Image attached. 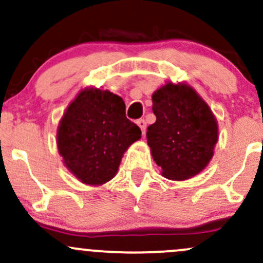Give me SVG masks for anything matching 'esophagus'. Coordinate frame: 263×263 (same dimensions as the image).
<instances>
[{
    "mask_svg": "<svg viewBox=\"0 0 263 263\" xmlns=\"http://www.w3.org/2000/svg\"><path fill=\"white\" fill-rule=\"evenodd\" d=\"M136 123H137L138 127L141 128L142 134H144V132H146V128H147V122L144 121L143 119H140V120H137V121H136Z\"/></svg>",
    "mask_w": 263,
    "mask_h": 263,
    "instance_id": "34e87169",
    "label": "esophagus"
}]
</instances>
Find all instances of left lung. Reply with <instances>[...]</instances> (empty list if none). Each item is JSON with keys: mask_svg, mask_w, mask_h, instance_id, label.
Listing matches in <instances>:
<instances>
[{"mask_svg": "<svg viewBox=\"0 0 263 263\" xmlns=\"http://www.w3.org/2000/svg\"><path fill=\"white\" fill-rule=\"evenodd\" d=\"M156 122L147 143L163 176L172 180L194 177L206 167L218 142V125L209 106L192 87L168 83L153 93Z\"/></svg>", "mask_w": 263, "mask_h": 263, "instance_id": "left-lung-1", "label": "left lung"}]
</instances>
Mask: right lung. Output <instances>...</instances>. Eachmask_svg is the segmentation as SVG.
Here are the masks:
<instances>
[{"mask_svg":"<svg viewBox=\"0 0 263 263\" xmlns=\"http://www.w3.org/2000/svg\"><path fill=\"white\" fill-rule=\"evenodd\" d=\"M140 137L120 96L86 89L66 108L57 142L66 167L83 183L96 185L112 179L125 151Z\"/></svg>","mask_w":263,"mask_h":263,"instance_id":"add662e5","label":"right lung"}]
</instances>
